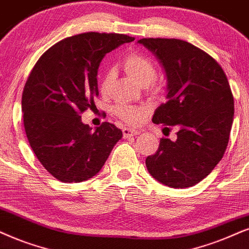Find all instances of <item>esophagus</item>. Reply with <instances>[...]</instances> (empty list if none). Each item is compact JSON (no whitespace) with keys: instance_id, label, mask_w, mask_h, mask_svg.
I'll list each match as a JSON object with an SVG mask.
<instances>
[{"instance_id":"obj_1","label":"esophagus","mask_w":249,"mask_h":249,"mask_svg":"<svg viewBox=\"0 0 249 249\" xmlns=\"http://www.w3.org/2000/svg\"><path fill=\"white\" fill-rule=\"evenodd\" d=\"M140 132L135 128H131V127H124L123 128V134H124V138H128V137H133V135H138Z\"/></svg>"}]
</instances>
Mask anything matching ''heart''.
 Masks as SVG:
<instances>
[{"label":"heart","mask_w":249,"mask_h":249,"mask_svg":"<svg viewBox=\"0 0 249 249\" xmlns=\"http://www.w3.org/2000/svg\"><path fill=\"white\" fill-rule=\"evenodd\" d=\"M122 67L132 79L135 83L141 85V86H148L149 84H152L157 75V68L155 63L147 56L137 54V53L127 55L126 57L123 59ZM111 83V72H106L101 79V92L103 94L109 92ZM114 114L124 122L135 124V123H139L142 119L144 114H146V108L138 106L118 105L114 108Z\"/></svg>","instance_id":"b5f03b06"}]
</instances>
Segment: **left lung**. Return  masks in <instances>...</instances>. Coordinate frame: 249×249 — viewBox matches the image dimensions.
I'll return each instance as SVG.
<instances>
[{"mask_svg":"<svg viewBox=\"0 0 249 249\" xmlns=\"http://www.w3.org/2000/svg\"><path fill=\"white\" fill-rule=\"evenodd\" d=\"M162 64L166 101L153 123L178 126L177 140L162 138L146 159L149 174L169 187H192L213 171L228 147L234 102L221 65L206 52L179 39H140Z\"/></svg>","mask_w":249,"mask_h":249,"instance_id":"8db88e82","label":"left lung"}]
</instances>
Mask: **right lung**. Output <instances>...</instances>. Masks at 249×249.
I'll return each instance as SVG.
<instances>
[{"instance_id": "right-lung-1", "label": "right lung", "mask_w": 249, "mask_h": 249, "mask_svg": "<svg viewBox=\"0 0 249 249\" xmlns=\"http://www.w3.org/2000/svg\"><path fill=\"white\" fill-rule=\"evenodd\" d=\"M134 37L83 33L59 41L39 58L21 96L24 127L31 148L53 177L80 182L95 176L123 132L102 123L92 131L81 112L99 95L97 70L106 54Z\"/></svg>"}]
</instances>
